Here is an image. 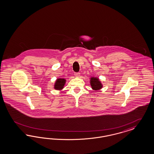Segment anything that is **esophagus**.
Wrapping results in <instances>:
<instances>
[{
	"label": "esophagus",
	"mask_w": 154,
	"mask_h": 154,
	"mask_svg": "<svg viewBox=\"0 0 154 154\" xmlns=\"http://www.w3.org/2000/svg\"><path fill=\"white\" fill-rule=\"evenodd\" d=\"M74 75L76 77H79L80 76V73H74Z\"/></svg>",
	"instance_id": "esophagus-1"
}]
</instances>
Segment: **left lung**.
<instances>
[{
  "mask_svg": "<svg viewBox=\"0 0 154 154\" xmlns=\"http://www.w3.org/2000/svg\"><path fill=\"white\" fill-rule=\"evenodd\" d=\"M90 84L92 89L94 90H99L103 87L100 80L98 78L92 77L90 78Z\"/></svg>",
  "mask_w": 154,
  "mask_h": 154,
  "instance_id": "left-lung-1",
  "label": "left lung"
}]
</instances>
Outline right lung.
Here are the masks:
<instances>
[{
  "label": "right lung",
  "instance_id": "right-lung-1",
  "mask_svg": "<svg viewBox=\"0 0 154 154\" xmlns=\"http://www.w3.org/2000/svg\"><path fill=\"white\" fill-rule=\"evenodd\" d=\"M66 83V80L64 79L59 78L56 80L54 85V89L57 90H61L64 88V85Z\"/></svg>",
  "mask_w": 154,
  "mask_h": 154
}]
</instances>
